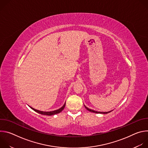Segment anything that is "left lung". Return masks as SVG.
<instances>
[{"instance_id": "1", "label": "left lung", "mask_w": 148, "mask_h": 148, "mask_svg": "<svg viewBox=\"0 0 148 148\" xmlns=\"http://www.w3.org/2000/svg\"><path fill=\"white\" fill-rule=\"evenodd\" d=\"M84 107H85V108L89 111L91 112H94V113H96V114H108L110 112H111L112 111H108V112H98V111H94V110H91L90 108H88V107H87L85 105H84Z\"/></svg>"}]
</instances>
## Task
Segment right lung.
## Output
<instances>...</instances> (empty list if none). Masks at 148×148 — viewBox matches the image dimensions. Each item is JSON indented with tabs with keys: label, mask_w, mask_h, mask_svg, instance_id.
<instances>
[{
	"label": "right lung",
	"mask_w": 148,
	"mask_h": 148,
	"mask_svg": "<svg viewBox=\"0 0 148 148\" xmlns=\"http://www.w3.org/2000/svg\"><path fill=\"white\" fill-rule=\"evenodd\" d=\"M66 106V102L64 103V104L63 105V106L62 107H61L60 108L57 110H55V111H49V112H45V111H39V110H36L31 107H30L33 110H34V111H36V112L38 113V114H40L41 115H49V116H51V115H55V114H58L60 112H61L63 110H64V107Z\"/></svg>",
	"instance_id": "add662e5"
}]
</instances>
